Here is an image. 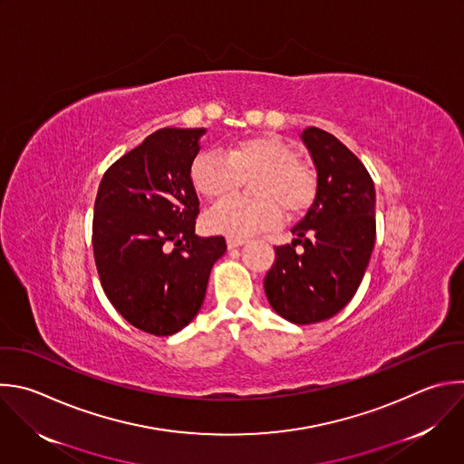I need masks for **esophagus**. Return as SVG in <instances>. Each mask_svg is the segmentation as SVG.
Masks as SVG:
<instances>
[{"label": "esophagus", "mask_w": 464, "mask_h": 464, "mask_svg": "<svg viewBox=\"0 0 464 464\" xmlns=\"http://www.w3.org/2000/svg\"><path fill=\"white\" fill-rule=\"evenodd\" d=\"M244 244H246L244 238H227V247H229V249L240 247V246H244Z\"/></svg>", "instance_id": "1"}]
</instances>
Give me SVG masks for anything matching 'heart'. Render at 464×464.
Masks as SVG:
<instances>
[{
	"label": "heart",
	"mask_w": 464,
	"mask_h": 464,
	"mask_svg": "<svg viewBox=\"0 0 464 464\" xmlns=\"http://www.w3.org/2000/svg\"><path fill=\"white\" fill-rule=\"evenodd\" d=\"M253 195L258 202L227 198L208 211L204 224L209 233L229 238H247L280 224L282 211L300 215L312 208L317 197L315 173L298 164L296 150L275 136H255L233 143L226 152L209 149L200 152L191 166L195 189L220 200L256 179Z\"/></svg>",
	"instance_id": "1"
}]
</instances>
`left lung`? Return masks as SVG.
Instances as JSON below:
<instances>
[{"label": "left lung", "mask_w": 464, "mask_h": 464, "mask_svg": "<svg viewBox=\"0 0 464 464\" xmlns=\"http://www.w3.org/2000/svg\"><path fill=\"white\" fill-rule=\"evenodd\" d=\"M300 136L317 169V197L291 229L293 242L275 247L264 291L280 317L314 324L337 315L361 285L375 244V186L334 134L307 127Z\"/></svg>", "instance_id": "obj_1"}]
</instances>
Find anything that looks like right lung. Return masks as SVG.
<instances>
[{
    "label": "right lung",
    "mask_w": 464,
    "mask_h": 464,
    "mask_svg": "<svg viewBox=\"0 0 464 464\" xmlns=\"http://www.w3.org/2000/svg\"><path fill=\"white\" fill-rule=\"evenodd\" d=\"M206 129L164 127L103 175L92 218L102 287L134 328L168 337L200 312L224 237L195 235L191 166Z\"/></svg>",
    "instance_id": "right-lung-1"
}]
</instances>
